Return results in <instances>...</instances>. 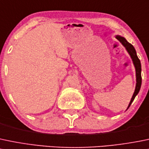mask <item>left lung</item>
<instances>
[{
	"label": "left lung",
	"mask_w": 149,
	"mask_h": 149,
	"mask_svg": "<svg viewBox=\"0 0 149 149\" xmlns=\"http://www.w3.org/2000/svg\"><path fill=\"white\" fill-rule=\"evenodd\" d=\"M116 38L120 41L121 44L125 47V49H126V50L127 51V52L129 53L131 59H132V63H133L134 66H135V73H136V86H135V92H134L133 95H132L130 102L129 103V105H128L127 107V109H128L129 107L130 106L131 104H132V101L134 100L135 97H136V95H138V92H139L140 89H141V82H142V78H141V61H140L138 56H137L136 51H135L133 46H132L131 44H130V43L128 42V41L124 38V37H122V36H116Z\"/></svg>",
	"instance_id": "8db88e82"
}]
</instances>
